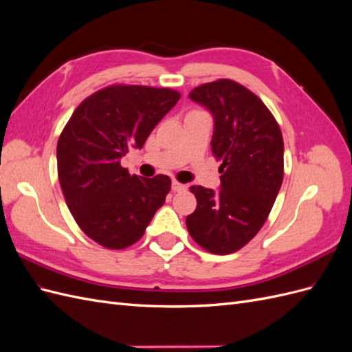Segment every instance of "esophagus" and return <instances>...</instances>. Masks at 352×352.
<instances>
[{"label": "esophagus", "instance_id": "34e87169", "mask_svg": "<svg viewBox=\"0 0 352 352\" xmlns=\"http://www.w3.org/2000/svg\"><path fill=\"white\" fill-rule=\"evenodd\" d=\"M172 189L175 190V192H184V190H186V189H188V186H186V185H184V184L173 182V184H172Z\"/></svg>", "mask_w": 352, "mask_h": 352}]
</instances>
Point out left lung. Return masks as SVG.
Instances as JSON below:
<instances>
[{
    "instance_id": "left-lung-1",
    "label": "left lung",
    "mask_w": 352,
    "mask_h": 352,
    "mask_svg": "<svg viewBox=\"0 0 352 352\" xmlns=\"http://www.w3.org/2000/svg\"><path fill=\"white\" fill-rule=\"evenodd\" d=\"M189 98L214 120L211 151L220 189L192 186L197 208L186 228L202 248L219 255L247 245L267 220L283 180V138L264 102L230 79L204 83Z\"/></svg>"
}]
</instances>
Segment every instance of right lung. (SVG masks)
<instances>
[{
  "label": "right lung",
  "instance_id": "obj_1",
  "mask_svg": "<svg viewBox=\"0 0 352 352\" xmlns=\"http://www.w3.org/2000/svg\"><path fill=\"white\" fill-rule=\"evenodd\" d=\"M180 94L168 88L114 85L74 110L57 144L58 180L79 228L97 243L122 250L140 241L164 204L172 180L131 176L120 160L141 150Z\"/></svg>",
  "mask_w": 352,
  "mask_h": 352
}]
</instances>
